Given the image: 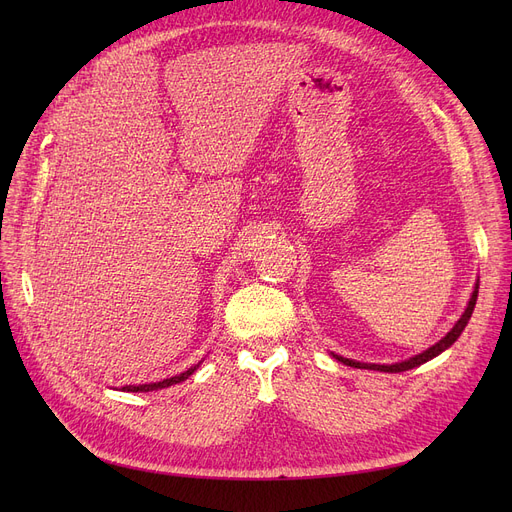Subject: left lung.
<instances>
[{"instance_id":"left-lung-1","label":"left lung","mask_w":512,"mask_h":512,"mask_svg":"<svg viewBox=\"0 0 512 512\" xmlns=\"http://www.w3.org/2000/svg\"><path fill=\"white\" fill-rule=\"evenodd\" d=\"M477 292H479V280L475 282V288H473V292H471V299H469V303H467L465 313H463V315L459 317V321H456V324L452 326V330H450L442 340H438L434 346H429L427 351H423V353H419V355H415V357H411V359H407V361H398V363H390V365H380V363H361V361L346 359V357H340V355H334V353H332V357H334L336 361L348 365V367L386 371V373H400V371H409V369H413V367H419V365H423V363H427V361H432L434 357L442 355V353L446 351V348H450V346L456 342V338H459V336L463 334L465 326L469 324V319H471V313H473V309H475Z\"/></svg>"}]
</instances>
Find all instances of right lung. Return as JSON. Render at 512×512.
Here are the masks:
<instances>
[{
  "label": "right lung",
  "instance_id": "1",
  "mask_svg": "<svg viewBox=\"0 0 512 512\" xmlns=\"http://www.w3.org/2000/svg\"><path fill=\"white\" fill-rule=\"evenodd\" d=\"M201 361L193 367H188L186 371L174 375V378H168V380H161V382H155V384H139V386H122V392H153V390H161V388H168V386H174V384H180L184 380L191 378V375L199 369Z\"/></svg>",
  "mask_w": 512,
  "mask_h": 512
}]
</instances>
